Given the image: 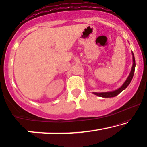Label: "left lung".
Here are the masks:
<instances>
[{
    "label": "left lung",
    "mask_w": 147,
    "mask_h": 147,
    "mask_svg": "<svg viewBox=\"0 0 147 147\" xmlns=\"http://www.w3.org/2000/svg\"><path fill=\"white\" fill-rule=\"evenodd\" d=\"M133 54V66H132V69L131 71V73H130L129 76H128V78L126 80V81L123 82V84L121 85L119 88L117 90H115V91L112 92H100V93H98V92H94V94L100 97H103V98H111V97H115L116 96H117L119 94L121 93L123 90H124L128 86L130 83H131L132 79H133V75H134L135 72V69H136V60H135V57L133 55V53L132 52Z\"/></svg>",
    "instance_id": "8db88e82"
}]
</instances>
